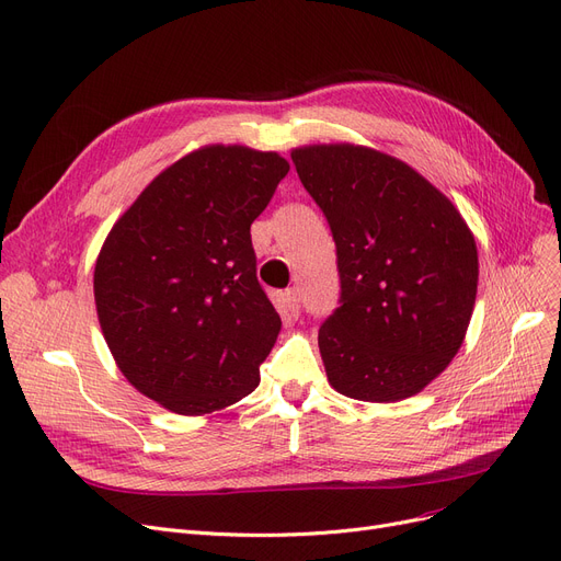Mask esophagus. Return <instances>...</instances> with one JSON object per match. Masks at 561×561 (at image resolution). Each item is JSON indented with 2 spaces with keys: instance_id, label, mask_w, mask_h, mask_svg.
Masks as SVG:
<instances>
[{
  "instance_id": "34e87169",
  "label": "esophagus",
  "mask_w": 561,
  "mask_h": 561,
  "mask_svg": "<svg viewBox=\"0 0 561 561\" xmlns=\"http://www.w3.org/2000/svg\"><path fill=\"white\" fill-rule=\"evenodd\" d=\"M284 307L290 316H298V311H300V290L298 288L284 290Z\"/></svg>"
}]
</instances>
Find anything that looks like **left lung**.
Wrapping results in <instances>:
<instances>
[{
  "label": "left lung",
  "mask_w": 561,
  "mask_h": 561,
  "mask_svg": "<svg viewBox=\"0 0 561 561\" xmlns=\"http://www.w3.org/2000/svg\"><path fill=\"white\" fill-rule=\"evenodd\" d=\"M290 158L336 245L341 305L319 330L330 385L374 403L422 392L472 319L470 227L415 169L369 146L311 144Z\"/></svg>",
  "instance_id": "8db88e82"
}]
</instances>
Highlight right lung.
<instances>
[{
	"label": "right lung",
	"instance_id": "add662e5",
	"mask_svg": "<svg viewBox=\"0 0 561 561\" xmlns=\"http://www.w3.org/2000/svg\"><path fill=\"white\" fill-rule=\"evenodd\" d=\"M288 162L210 144L160 172L107 233L93 298L116 367L179 415L225 410L259 385L282 319L256 279L250 227Z\"/></svg>",
	"mask_w": 561,
	"mask_h": 561
}]
</instances>
